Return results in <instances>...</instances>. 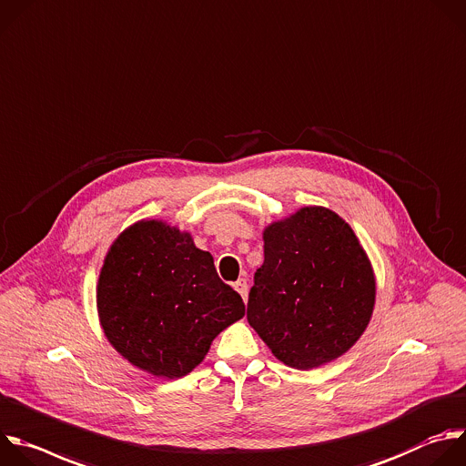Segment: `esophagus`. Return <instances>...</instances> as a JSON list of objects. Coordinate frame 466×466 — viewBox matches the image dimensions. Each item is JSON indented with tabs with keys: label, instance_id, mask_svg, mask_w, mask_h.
Instances as JSON below:
<instances>
[{
	"label": "esophagus",
	"instance_id": "obj_1",
	"mask_svg": "<svg viewBox=\"0 0 466 466\" xmlns=\"http://www.w3.org/2000/svg\"><path fill=\"white\" fill-rule=\"evenodd\" d=\"M233 289L242 296V299H248V281L246 279H238V281L233 285Z\"/></svg>",
	"mask_w": 466,
	"mask_h": 466
}]
</instances>
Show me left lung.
<instances>
[{
  "mask_svg": "<svg viewBox=\"0 0 466 466\" xmlns=\"http://www.w3.org/2000/svg\"><path fill=\"white\" fill-rule=\"evenodd\" d=\"M262 240L249 325L294 369L345 354L367 329L377 298L373 266L352 228L334 211L309 206L268 224Z\"/></svg>",
  "mask_w": 466,
  "mask_h": 466,
  "instance_id": "left-lung-1",
  "label": "left lung"
}]
</instances>
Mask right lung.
I'll return each instance as SVG.
<instances>
[{"label": "right lung", "mask_w": 466, "mask_h": 466, "mask_svg": "<svg viewBox=\"0 0 466 466\" xmlns=\"http://www.w3.org/2000/svg\"><path fill=\"white\" fill-rule=\"evenodd\" d=\"M97 312L125 360L174 380L204 361L213 339L242 319L246 307L191 233L163 220H139L105 257Z\"/></svg>", "instance_id": "obj_1"}]
</instances>
